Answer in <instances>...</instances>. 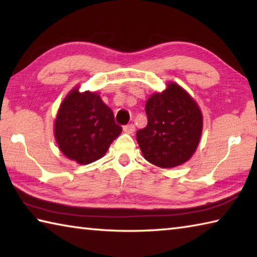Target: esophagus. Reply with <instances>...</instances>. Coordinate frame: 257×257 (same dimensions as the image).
<instances>
[{
  "label": "esophagus",
  "mask_w": 257,
  "mask_h": 257,
  "mask_svg": "<svg viewBox=\"0 0 257 257\" xmlns=\"http://www.w3.org/2000/svg\"><path fill=\"white\" fill-rule=\"evenodd\" d=\"M135 129H136V127H135V124H133V123L123 125V132L127 133V134H134Z\"/></svg>",
  "instance_id": "obj_1"
}]
</instances>
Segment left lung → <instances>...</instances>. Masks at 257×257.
Instances as JSON below:
<instances>
[{
    "mask_svg": "<svg viewBox=\"0 0 257 257\" xmlns=\"http://www.w3.org/2000/svg\"><path fill=\"white\" fill-rule=\"evenodd\" d=\"M147 125L136 137L144 158L160 168L185 163L194 154L203 128L197 104L180 86L168 85L147 99Z\"/></svg>",
    "mask_w": 257,
    "mask_h": 257,
    "instance_id": "left-lung-1",
    "label": "left lung"
}]
</instances>
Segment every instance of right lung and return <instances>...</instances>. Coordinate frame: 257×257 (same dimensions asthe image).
I'll return each instance as SVG.
<instances>
[{
	"mask_svg": "<svg viewBox=\"0 0 257 257\" xmlns=\"http://www.w3.org/2000/svg\"><path fill=\"white\" fill-rule=\"evenodd\" d=\"M121 130L112 110L99 95L73 89L61 104L54 135L67 158L88 164L106 153Z\"/></svg>",
	"mask_w": 257,
	"mask_h": 257,
	"instance_id": "add662e5",
	"label": "right lung"
}]
</instances>
